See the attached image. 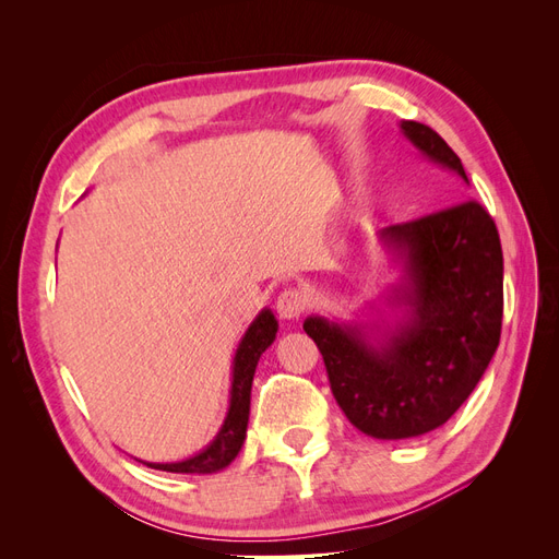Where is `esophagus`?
<instances>
[{
    "label": "esophagus",
    "instance_id": "1",
    "mask_svg": "<svg viewBox=\"0 0 559 559\" xmlns=\"http://www.w3.org/2000/svg\"><path fill=\"white\" fill-rule=\"evenodd\" d=\"M306 294L300 289H286L277 296L275 310L282 319H298L302 312H306Z\"/></svg>",
    "mask_w": 559,
    "mask_h": 559
}]
</instances>
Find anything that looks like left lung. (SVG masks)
I'll use <instances>...</instances> for the list:
<instances>
[{
  "label": "left lung",
  "instance_id": "8db88e82",
  "mask_svg": "<svg viewBox=\"0 0 559 559\" xmlns=\"http://www.w3.org/2000/svg\"><path fill=\"white\" fill-rule=\"evenodd\" d=\"M419 156L460 179L462 160L438 134L401 121ZM396 277L357 319L310 314L302 329L326 364L331 392L366 436L401 441L429 433L460 411L499 347L503 253L476 200L378 233Z\"/></svg>",
  "mask_w": 559,
  "mask_h": 559
}]
</instances>
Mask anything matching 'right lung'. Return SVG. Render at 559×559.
Here are the masks:
<instances>
[{"label": "right lung", "mask_w": 559, "mask_h": 559, "mask_svg": "<svg viewBox=\"0 0 559 559\" xmlns=\"http://www.w3.org/2000/svg\"><path fill=\"white\" fill-rule=\"evenodd\" d=\"M277 319L270 308H263L249 329L245 331L242 341L235 349L233 366H230V396H228V411L224 417V425L218 427L216 436L210 441V445L202 448L200 452L186 456L179 462H142L148 468H158L167 473H193V476H205V473L224 471L235 456L240 454L245 438H247V425H249V403H251V382L261 354L275 343L277 337Z\"/></svg>", "instance_id": "1"}]
</instances>
